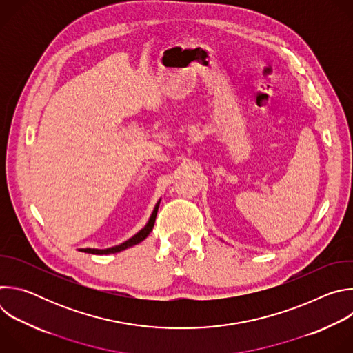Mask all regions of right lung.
I'll return each instance as SVG.
<instances>
[{
  "label": "right lung",
  "instance_id": "add662e5",
  "mask_svg": "<svg viewBox=\"0 0 353 353\" xmlns=\"http://www.w3.org/2000/svg\"><path fill=\"white\" fill-rule=\"evenodd\" d=\"M159 204H161V199L158 201V204L155 205L154 208V212L152 215L149 216V221L148 223L138 232L135 233L132 237H130L128 240H125L124 243L119 244V245H114V247H109V248H79V251H83V253H89V254H99V256H103V254H114V253H120V251L128 248V247H132L138 243H141L142 240H145L148 237V234L152 232L154 229V223H155V219H157V214H158V208H159Z\"/></svg>",
  "mask_w": 353,
  "mask_h": 353
}]
</instances>
